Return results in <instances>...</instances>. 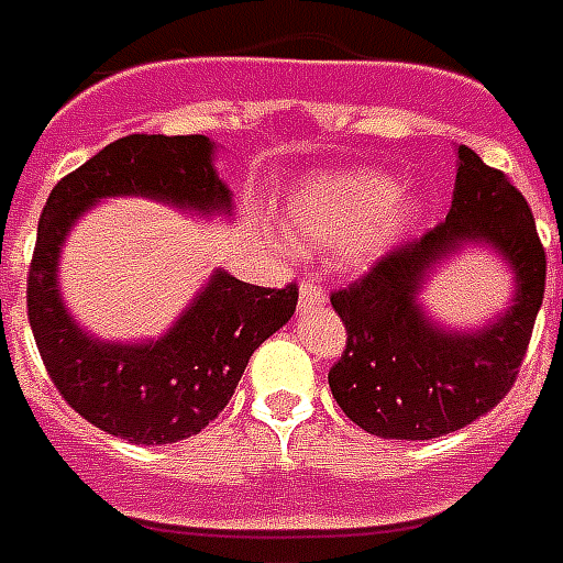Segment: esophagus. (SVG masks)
<instances>
[{"label":"esophagus","instance_id":"obj_1","mask_svg":"<svg viewBox=\"0 0 563 563\" xmlns=\"http://www.w3.org/2000/svg\"><path fill=\"white\" fill-rule=\"evenodd\" d=\"M324 286H319L316 280L300 283V310H312V307H324Z\"/></svg>","mask_w":563,"mask_h":563}]
</instances>
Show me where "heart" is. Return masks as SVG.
<instances>
[{
    "label": "heart",
    "mask_w": 563,
    "mask_h": 563,
    "mask_svg": "<svg viewBox=\"0 0 563 563\" xmlns=\"http://www.w3.org/2000/svg\"><path fill=\"white\" fill-rule=\"evenodd\" d=\"M416 206L398 200L396 183L375 170L307 179L291 191L286 227L298 242L339 244V263L363 268L410 230Z\"/></svg>",
    "instance_id": "b5f03b06"
}]
</instances>
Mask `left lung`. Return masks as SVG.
<instances>
[{
  "mask_svg": "<svg viewBox=\"0 0 563 563\" xmlns=\"http://www.w3.org/2000/svg\"><path fill=\"white\" fill-rule=\"evenodd\" d=\"M457 158L445 221L330 291L345 324L330 393L351 422L384 440H434L490 413L520 375L543 303L547 251L526 197L466 144ZM463 241L490 243L509 260L518 298L490 329L445 334L423 319L415 291L423 272Z\"/></svg>",
  "mask_w": 563,
  "mask_h": 563,
  "instance_id": "8db88e82",
  "label": "left lung"
}]
</instances>
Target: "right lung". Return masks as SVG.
Listing matches in <instances>:
<instances>
[{"label": "right lung", "mask_w": 563, "mask_h": 563, "mask_svg": "<svg viewBox=\"0 0 563 563\" xmlns=\"http://www.w3.org/2000/svg\"><path fill=\"white\" fill-rule=\"evenodd\" d=\"M144 195L197 212L230 209L206 135H126L53 188L29 265V324L62 398L106 434L165 445L200 434L230 405L247 360L295 312L298 286L265 289L218 272L174 330L114 345L73 324L55 286L64 235L102 197Z\"/></svg>", "instance_id": "right-lung-1"}]
</instances>
